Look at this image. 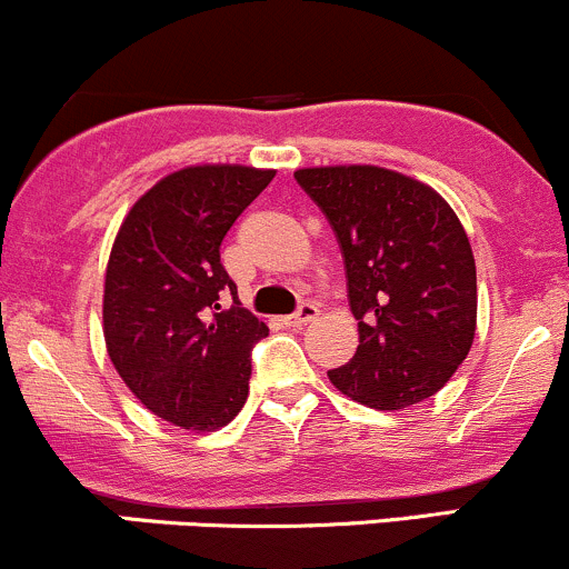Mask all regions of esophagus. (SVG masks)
I'll list each match as a JSON object with an SVG mask.
<instances>
[{
  "label": "esophagus",
  "mask_w": 569,
  "mask_h": 569,
  "mask_svg": "<svg viewBox=\"0 0 569 569\" xmlns=\"http://www.w3.org/2000/svg\"><path fill=\"white\" fill-rule=\"evenodd\" d=\"M317 315H320V309H317L315 303H301V309H298L296 315L284 317V322H287V326H292V328H303L307 322L317 320Z\"/></svg>",
  "instance_id": "esophagus-1"
}]
</instances>
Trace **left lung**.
Masks as SVG:
<instances>
[{
	"label": "left lung",
	"mask_w": 569,
	"mask_h": 569,
	"mask_svg": "<svg viewBox=\"0 0 569 569\" xmlns=\"http://www.w3.org/2000/svg\"><path fill=\"white\" fill-rule=\"evenodd\" d=\"M296 181L331 222L358 320L356 356L328 380L371 409L429 399L478 328L475 254L456 211L423 181L377 164L301 168Z\"/></svg>",
	"instance_id": "obj_1"
}]
</instances>
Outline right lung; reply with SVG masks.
<instances>
[{
    "mask_svg": "<svg viewBox=\"0 0 569 569\" xmlns=\"http://www.w3.org/2000/svg\"><path fill=\"white\" fill-rule=\"evenodd\" d=\"M277 170L189 164L140 194L106 268L102 333L111 363L157 418L213 431L249 396L266 322L238 303L219 247ZM228 289L234 307L222 310Z\"/></svg>",
    "mask_w": 569,
    "mask_h": 569,
    "instance_id": "1",
    "label": "right lung"
}]
</instances>
